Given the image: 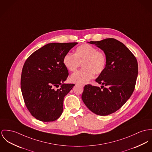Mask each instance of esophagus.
<instances>
[{
  "label": "esophagus",
  "instance_id": "34e87169",
  "mask_svg": "<svg viewBox=\"0 0 152 152\" xmlns=\"http://www.w3.org/2000/svg\"><path fill=\"white\" fill-rule=\"evenodd\" d=\"M80 86H81L82 87H84V84H79Z\"/></svg>",
  "mask_w": 152,
  "mask_h": 152
}]
</instances>
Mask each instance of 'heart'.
Instances as JSON below:
<instances>
[{
	"instance_id": "heart-1",
	"label": "heart",
	"mask_w": 152,
	"mask_h": 152,
	"mask_svg": "<svg viewBox=\"0 0 152 152\" xmlns=\"http://www.w3.org/2000/svg\"><path fill=\"white\" fill-rule=\"evenodd\" d=\"M65 67L70 72H75L82 63L83 69L70 76V81L84 84L93 79L95 73L101 74L105 70L106 57L105 54L89 44L77 47L75 54L67 53L63 57Z\"/></svg>"
}]
</instances>
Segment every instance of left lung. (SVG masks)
I'll use <instances>...</instances> for the list:
<instances>
[{
	"label": "left lung",
	"instance_id": "8db88e82",
	"mask_svg": "<svg viewBox=\"0 0 152 152\" xmlns=\"http://www.w3.org/2000/svg\"><path fill=\"white\" fill-rule=\"evenodd\" d=\"M89 43L104 51L106 65L95 80L102 85L101 88L86 85L82 100L95 114L107 116L118 110L133 93L138 73V62L129 48L115 39L91 41Z\"/></svg>",
	"mask_w": 152,
	"mask_h": 152
}]
</instances>
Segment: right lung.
<instances>
[{
  "instance_id": "add662e5",
  "label": "right lung",
  "mask_w": 152,
  "mask_h": 152,
  "mask_svg": "<svg viewBox=\"0 0 152 152\" xmlns=\"http://www.w3.org/2000/svg\"><path fill=\"white\" fill-rule=\"evenodd\" d=\"M77 44L48 43L26 60L21 73V88L27 109L36 119L53 121L62 115L64 97L75 86L63 83L69 73L62 59Z\"/></svg>"
}]
</instances>
